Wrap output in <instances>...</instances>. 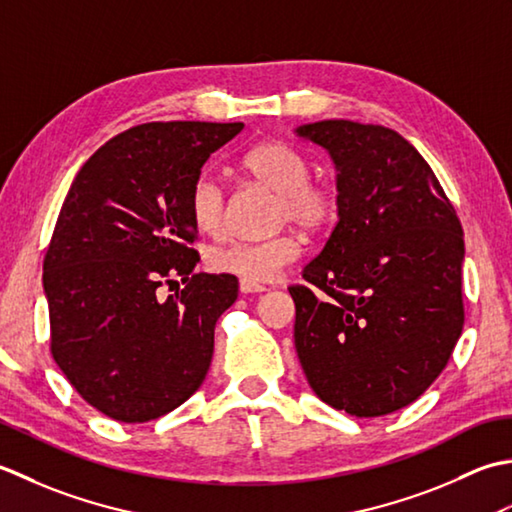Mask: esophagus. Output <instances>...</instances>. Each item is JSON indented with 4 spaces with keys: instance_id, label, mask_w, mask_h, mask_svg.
Returning <instances> with one entry per match:
<instances>
[{
    "instance_id": "1",
    "label": "esophagus",
    "mask_w": 512,
    "mask_h": 512,
    "mask_svg": "<svg viewBox=\"0 0 512 512\" xmlns=\"http://www.w3.org/2000/svg\"><path fill=\"white\" fill-rule=\"evenodd\" d=\"M238 289H241V294H263V291H267L263 285L249 283V280H241V283H238Z\"/></svg>"
}]
</instances>
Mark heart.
<instances>
[{
    "instance_id": "b5f03b06",
    "label": "heart",
    "mask_w": 512,
    "mask_h": 512,
    "mask_svg": "<svg viewBox=\"0 0 512 512\" xmlns=\"http://www.w3.org/2000/svg\"><path fill=\"white\" fill-rule=\"evenodd\" d=\"M243 170L265 190L276 194L271 225H296L307 234L325 229L336 216V194L327 185L311 183L309 161L283 141L260 143L243 159ZM190 214L194 225L205 234H214L225 216V192L212 174H201L190 190ZM300 256L294 234H278L258 243H225L207 252V267L227 274L269 283Z\"/></svg>"
}]
</instances>
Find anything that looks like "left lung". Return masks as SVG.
<instances>
[{
	"label": "left lung",
	"instance_id": "left-lung-1",
	"mask_svg": "<svg viewBox=\"0 0 512 512\" xmlns=\"http://www.w3.org/2000/svg\"><path fill=\"white\" fill-rule=\"evenodd\" d=\"M294 134L329 154L338 223L289 287L309 387L356 417L431 387L462 336L464 232L429 163L384 125L325 119Z\"/></svg>",
	"mask_w": 512,
	"mask_h": 512
}]
</instances>
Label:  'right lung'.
<instances>
[{
	"mask_svg": "<svg viewBox=\"0 0 512 512\" xmlns=\"http://www.w3.org/2000/svg\"><path fill=\"white\" fill-rule=\"evenodd\" d=\"M243 123L168 121L130 128L72 181L44 260L52 358L83 400L117 422L181 406L212 364L214 327L234 276L194 274L190 190ZM181 275L168 301L155 289ZM170 283V280H168Z\"/></svg>",
	"mask_w": 512,
	"mask_h": 512,
	"instance_id": "1",
	"label": "right lung"
}]
</instances>
